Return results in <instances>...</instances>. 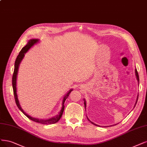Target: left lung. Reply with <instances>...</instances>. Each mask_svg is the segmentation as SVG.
<instances>
[{"label": "left lung", "mask_w": 147, "mask_h": 147, "mask_svg": "<svg viewBox=\"0 0 147 147\" xmlns=\"http://www.w3.org/2000/svg\"><path fill=\"white\" fill-rule=\"evenodd\" d=\"M135 74H136V79H137V80H138V84H139V74H138V71H137V69H135ZM138 97H137V99H136V103H135V105H134V108L135 107V106H136V103H137V102H138ZM84 107H85V109H86V101H85V100L84 99ZM87 118H88V117H87ZM88 120L90 122H91L92 123V124H94V125H95V126H98L99 125H97V124H95V123H93L92 122H91V121L88 118Z\"/></svg>", "instance_id": "left-lung-1"}]
</instances>
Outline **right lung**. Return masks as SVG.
I'll return each mask as SVG.
<instances>
[{
    "instance_id": "right-lung-1",
    "label": "right lung",
    "mask_w": 147,
    "mask_h": 147,
    "mask_svg": "<svg viewBox=\"0 0 147 147\" xmlns=\"http://www.w3.org/2000/svg\"><path fill=\"white\" fill-rule=\"evenodd\" d=\"M39 41V39H30L29 41H28L27 45L24 46L22 50H21V52H19V55H18V57L16 58V61H15V63H14V72H13V78H12V84H13V92H14V98H15V102H16V103L18 106V108L21 111V112L25 115H26L27 117L35 122L37 123H42L44 125H49V124H54L55 123L58 122V121L59 120V119L61 117V116L63 115V111L64 109V102L66 98H67L68 96L69 95L70 93L72 92L73 90V89H70L68 92H67V94L64 95V97L63 99V102H62V108L61 109L59 113L57 115L54 116V117H52L51 118H49L47 119H37L35 117H33L32 116L29 115L28 114H27L26 113L24 112V111L22 109V108H21V105H20V103L19 101L18 100V94H17V87H16V81H17V75H18V70H19V65L21 64L22 60L23 59V58H24L25 56V53H27L28 50H30V49L32 47L34 44H36V43H38Z\"/></svg>"
}]
</instances>
